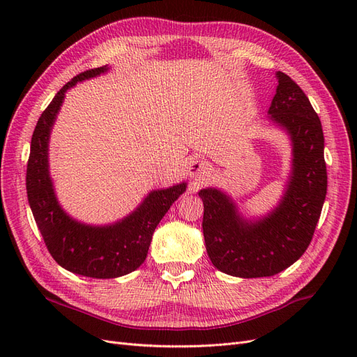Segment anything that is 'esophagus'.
I'll list each match as a JSON object with an SVG mask.
<instances>
[{"mask_svg":"<svg viewBox=\"0 0 357 357\" xmlns=\"http://www.w3.org/2000/svg\"><path fill=\"white\" fill-rule=\"evenodd\" d=\"M208 169V165L205 164V162L202 160H198V159H192L190 164H189V174L190 177H201L204 176L205 172H207Z\"/></svg>","mask_w":357,"mask_h":357,"instance_id":"1","label":"esophagus"}]
</instances>
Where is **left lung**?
Returning <instances> with one entry per match:
<instances>
[{"mask_svg":"<svg viewBox=\"0 0 357 357\" xmlns=\"http://www.w3.org/2000/svg\"><path fill=\"white\" fill-rule=\"evenodd\" d=\"M278 86L268 113L291 139V174L284 197L266 218L245 220L235 204L218 189H202V232L213 265L241 278L271 277L295 264L314 235L326 198L325 137L317 113L287 74L277 73Z\"/></svg>","mask_w":357,"mask_h":357,"instance_id":"8db88e82","label":"left lung"}]
</instances>
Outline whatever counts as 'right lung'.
I'll use <instances>...</instances> for the list:
<instances>
[{"label":"right lung","instance_id":"right-lung-1","mask_svg":"<svg viewBox=\"0 0 357 357\" xmlns=\"http://www.w3.org/2000/svg\"><path fill=\"white\" fill-rule=\"evenodd\" d=\"M107 67L75 75L41 113L31 139L26 167V193L36 223L52 257L68 271L92 278L122 277L144 262L160 219L183 192L186 183L150 192L139 207L109 226H89L71 219L61 208L49 176L47 147L50 129L66 92L73 86L105 73Z\"/></svg>","mask_w":357,"mask_h":357}]
</instances>
